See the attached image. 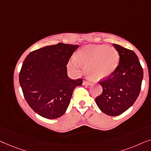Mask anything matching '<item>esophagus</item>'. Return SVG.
Returning <instances> with one entry per match:
<instances>
[{
	"mask_svg": "<svg viewBox=\"0 0 151 151\" xmlns=\"http://www.w3.org/2000/svg\"><path fill=\"white\" fill-rule=\"evenodd\" d=\"M83 85H85V86H90V85H91V83L84 81L83 82Z\"/></svg>",
	"mask_w": 151,
	"mask_h": 151,
	"instance_id": "34e87169",
	"label": "esophagus"
}]
</instances>
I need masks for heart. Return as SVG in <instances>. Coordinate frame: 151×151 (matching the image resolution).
I'll use <instances>...</instances> for the list:
<instances>
[{"label": "heart", "instance_id": "1", "mask_svg": "<svg viewBox=\"0 0 151 151\" xmlns=\"http://www.w3.org/2000/svg\"><path fill=\"white\" fill-rule=\"evenodd\" d=\"M119 60L120 55L113 46L89 45L78 50L76 59H72L69 65L72 68L77 69L81 63L89 77L99 80L111 75L116 70Z\"/></svg>", "mask_w": 151, "mask_h": 151}]
</instances>
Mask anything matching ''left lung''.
Listing matches in <instances>:
<instances>
[{"label": "left lung", "mask_w": 151, "mask_h": 151, "mask_svg": "<svg viewBox=\"0 0 151 151\" xmlns=\"http://www.w3.org/2000/svg\"><path fill=\"white\" fill-rule=\"evenodd\" d=\"M113 46L120 55L119 64L111 75L99 82L103 92L95 101L104 114L116 116L131 107L138 97L143 69L133 50L116 44Z\"/></svg>", "instance_id": "obj_1"}]
</instances>
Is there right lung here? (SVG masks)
Segmentation results:
<instances>
[{
	"mask_svg": "<svg viewBox=\"0 0 151 151\" xmlns=\"http://www.w3.org/2000/svg\"><path fill=\"white\" fill-rule=\"evenodd\" d=\"M78 45L59 43L30 52L25 58L19 82L26 101L40 116L61 117L68 107L73 91L81 78L68 77L66 65Z\"/></svg>",
	"mask_w": 151,
	"mask_h": 151,
	"instance_id": "1",
	"label": "right lung"
}]
</instances>
